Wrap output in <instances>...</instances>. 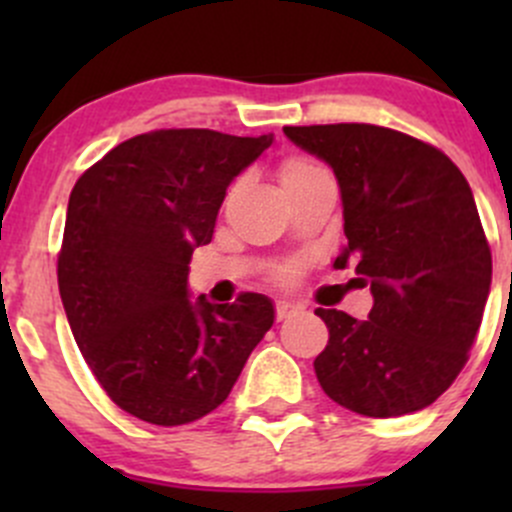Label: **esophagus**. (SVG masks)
<instances>
[{"mask_svg":"<svg viewBox=\"0 0 512 512\" xmlns=\"http://www.w3.org/2000/svg\"><path fill=\"white\" fill-rule=\"evenodd\" d=\"M275 309H277V319H289V317H297V314H302L304 304L289 302V299H280Z\"/></svg>","mask_w":512,"mask_h":512,"instance_id":"1","label":"esophagus"}]
</instances>
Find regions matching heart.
<instances>
[{
    "instance_id": "1",
    "label": "heart",
    "mask_w": 512,
    "mask_h": 512,
    "mask_svg": "<svg viewBox=\"0 0 512 512\" xmlns=\"http://www.w3.org/2000/svg\"><path fill=\"white\" fill-rule=\"evenodd\" d=\"M319 170H324V168H319L314 160L294 156V158H287L285 163L280 165V180H282V185H292V183H297V180L307 178V175L319 173ZM277 277H280V280H285V282L294 280V277H297V265L280 267V270H277Z\"/></svg>"
}]
</instances>
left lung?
Returning <instances> with one entry per match:
<instances>
[{
	"instance_id": "8db88e82",
	"label": "left lung",
	"mask_w": 512,
	"mask_h": 512,
	"mask_svg": "<svg viewBox=\"0 0 512 512\" xmlns=\"http://www.w3.org/2000/svg\"><path fill=\"white\" fill-rule=\"evenodd\" d=\"M294 146L337 175L344 245L369 285V319L322 309L314 371L354 414L391 418L431 406L461 374L483 319L493 260L471 185L446 153L371 123L285 126Z\"/></svg>"
}]
</instances>
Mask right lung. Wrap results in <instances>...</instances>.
I'll list each match as a JSON object with an SVG mask.
<instances>
[{
    "label": "right lung",
    "mask_w": 512,
    "mask_h": 512,
    "mask_svg": "<svg viewBox=\"0 0 512 512\" xmlns=\"http://www.w3.org/2000/svg\"><path fill=\"white\" fill-rule=\"evenodd\" d=\"M272 133L168 128L118 143L69 198L59 292L86 364L111 401L156 426L218 409L275 322L272 299L213 304L188 292L193 250L213 240L227 185Z\"/></svg>",
    "instance_id": "add662e5"
}]
</instances>
